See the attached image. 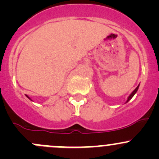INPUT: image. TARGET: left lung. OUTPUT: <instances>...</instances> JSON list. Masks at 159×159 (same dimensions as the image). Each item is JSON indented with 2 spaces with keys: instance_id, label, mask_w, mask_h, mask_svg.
<instances>
[{
  "instance_id": "8db88e82",
  "label": "left lung",
  "mask_w": 159,
  "mask_h": 159,
  "mask_svg": "<svg viewBox=\"0 0 159 159\" xmlns=\"http://www.w3.org/2000/svg\"><path fill=\"white\" fill-rule=\"evenodd\" d=\"M139 85L137 86V88H136V89H134V91H133L131 93V94H130V95L129 96V97H128V99H127V101H126V102H125V103H127V102H129V101L131 100V98H132V97H133V96H134V94H136V92H137V91H138V89H139Z\"/></svg>"
}]
</instances>
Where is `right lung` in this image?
Listing matches in <instances>:
<instances>
[{"mask_svg":"<svg viewBox=\"0 0 159 159\" xmlns=\"http://www.w3.org/2000/svg\"><path fill=\"white\" fill-rule=\"evenodd\" d=\"M26 96H27V97H28V98H29V99H30V101H32V100H31V98H29V97H28V95H26Z\"/></svg>","mask_w":159,"mask_h":159,"instance_id":"add662e5","label":"right lung"}]
</instances>
